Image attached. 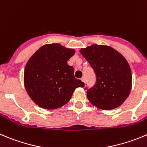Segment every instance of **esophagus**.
<instances>
[{
    "mask_svg": "<svg viewBox=\"0 0 147 147\" xmlns=\"http://www.w3.org/2000/svg\"><path fill=\"white\" fill-rule=\"evenodd\" d=\"M81 80H82V82H83L84 83H85V82H86L85 77H82V79H81Z\"/></svg>",
    "mask_w": 147,
    "mask_h": 147,
    "instance_id": "obj_1",
    "label": "esophagus"
}]
</instances>
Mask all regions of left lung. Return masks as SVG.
<instances>
[{
	"label": "left lung",
	"instance_id": "1",
	"mask_svg": "<svg viewBox=\"0 0 147 147\" xmlns=\"http://www.w3.org/2000/svg\"><path fill=\"white\" fill-rule=\"evenodd\" d=\"M79 51L96 75L95 86L87 91L90 103L102 110L120 106L132 87L131 70L126 59L109 46L92 44Z\"/></svg>",
	"mask_w": 147,
	"mask_h": 147
}]
</instances>
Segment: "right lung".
Listing matches in <instances>:
<instances>
[{"mask_svg": "<svg viewBox=\"0 0 147 147\" xmlns=\"http://www.w3.org/2000/svg\"><path fill=\"white\" fill-rule=\"evenodd\" d=\"M76 51L60 44L40 47L27 62L24 85L30 98L45 109H56L66 104L77 87L84 83L75 78L68 61Z\"/></svg>", "mask_w": 147, "mask_h": 147, "instance_id": "1", "label": "right lung"}]
</instances>
